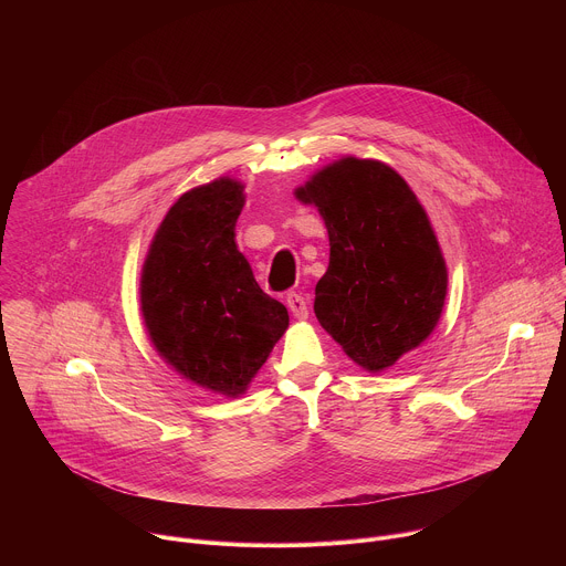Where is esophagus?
<instances>
[{"instance_id": "obj_1", "label": "esophagus", "mask_w": 566, "mask_h": 566, "mask_svg": "<svg viewBox=\"0 0 566 566\" xmlns=\"http://www.w3.org/2000/svg\"><path fill=\"white\" fill-rule=\"evenodd\" d=\"M286 306L291 308V313L297 317V319H306L308 317V306H306V300L300 295V293H289L286 295Z\"/></svg>"}]
</instances>
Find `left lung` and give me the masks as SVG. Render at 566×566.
I'll list each match as a JSON object with an SVG mask.
<instances>
[{
  "mask_svg": "<svg viewBox=\"0 0 566 566\" xmlns=\"http://www.w3.org/2000/svg\"><path fill=\"white\" fill-rule=\"evenodd\" d=\"M297 198L315 202L331 240L315 315L370 373L392 366L434 331L448 269L430 220L406 180L377 160L342 158Z\"/></svg>",
  "mask_w": 566,
  "mask_h": 566,
  "instance_id": "1",
  "label": "left lung"
}]
</instances>
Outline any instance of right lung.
<instances>
[{
	"instance_id": "obj_1",
	"label": "right lung",
	"mask_w": 566,
	"mask_h": 566,
	"mask_svg": "<svg viewBox=\"0 0 566 566\" xmlns=\"http://www.w3.org/2000/svg\"><path fill=\"white\" fill-rule=\"evenodd\" d=\"M242 185L220 178L178 198L160 222L140 277V308L156 350L180 375L238 397L289 326L235 247Z\"/></svg>"
}]
</instances>
